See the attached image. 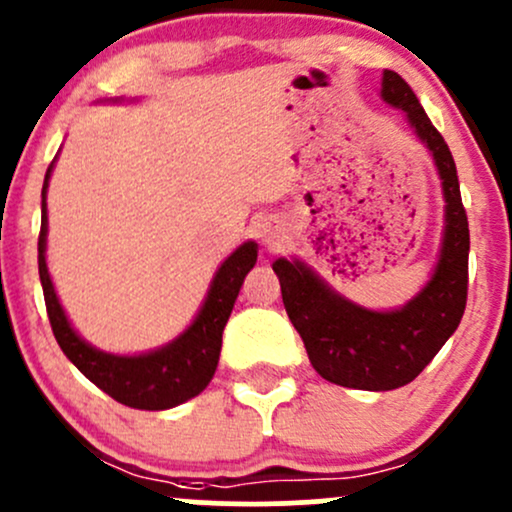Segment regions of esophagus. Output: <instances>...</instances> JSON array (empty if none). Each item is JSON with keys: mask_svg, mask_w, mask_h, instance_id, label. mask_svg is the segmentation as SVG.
Masks as SVG:
<instances>
[{"mask_svg": "<svg viewBox=\"0 0 512 512\" xmlns=\"http://www.w3.org/2000/svg\"><path fill=\"white\" fill-rule=\"evenodd\" d=\"M261 239L263 241H266V244H278V241H280V234L278 232H275V229H261Z\"/></svg>", "mask_w": 512, "mask_h": 512, "instance_id": "obj_1", "label": "esophagus"}]
</instances>
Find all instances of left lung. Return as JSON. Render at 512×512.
Instances as JSON below:
<instances>
[{
    "instance_id": "left-lung-1",
    "label": "left lung",
    "mask_w": 512,
    "mask_h": 512,
    "mask_svg": "<svg viewBox=\"0 0 512 512\" xmlns=\"http://www.w3.org/2000/svg\"><path fill=\"white\" fill-rule=\"evenodd\" d=\"M382 99L401 108L433 154L445 198V232L428 285L392 312H372L333 292L302 261L278 258L285 312L302 336L309 363L324 380L350 389L389 392L416 380L455 333L467 307L469 222L450 147L399 74L384 70Z\"/></svg>"
}]
</instances>
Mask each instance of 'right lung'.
Segmentation results:
<instances>
[{
	"label": "right lung",
	"mask_w": 512,
	"mask_h": 512,
	"mask_svg": "<svg viewBox=\"0 0 512 512\" xmlns=\"http://www.w3.org/2000/svg\"><path fill=\"white\" fill-rule=\"evenodd\" d=\"M53 164L45 171L43 205H40V237H38V273L43 285L45 307L53 333L60 343L62 353L77 365L86 380L103 389L108 396L142 411L174 409L183 401L193 399L208 387L217 370L222 348V331H225L229 314L237 302L239 287L246 273L254 268L258 246L254 241L241 244L232 256L220 266L212 278L210 292L200 307L193 324L169 346L142 355H113L96 350L79 338L72 329L65 309L55 295L50 280L48 263H45V239H48V210H45V191Z\"/></svg>",
	"instance_id": "right-lung-1"
}]
</instances>
